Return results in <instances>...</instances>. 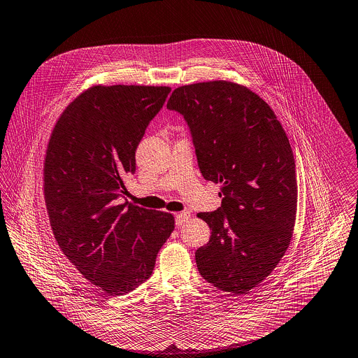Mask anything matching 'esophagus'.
<instances>
[{"label":"esophagus","mask_w":358,"mask_h":358,"mask_svg":"<svg viewBox=\"0 0 358 358\" xmlns=\"http://www.w3.org/2000/svg\"><path fill=\"white\" fill-rule=\"evenodd\" d=\"M188 219H189V213H187V212L177 213V215H176V226H177V227L182 226Z\"/></svg>","instance_id":"1"}]
</instances>
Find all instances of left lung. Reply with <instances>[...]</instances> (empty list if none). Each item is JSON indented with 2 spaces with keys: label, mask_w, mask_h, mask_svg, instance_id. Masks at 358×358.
I'll return each instance as SVG.
<instances>
[{
  "label": "left lung",
  "mask_w": 358,
  "mask_h": 358,
  "mask_svg": "<svg viewBox=\"0 0 358 358\" xmlns=\"http://www.w3.org/2000/svg\"><path fill=\"white\" fill-rule=\"evenodd\" d=\"M167 108L188 124L203 178L222 184V206L198 213L212 230L195 252L198 271L215 287L245 294L272 273L293 236L297 181L289 138L269 104L233 82L180 86Z\"/></svg>",
  "instance_id": "1"
}]
</instances>
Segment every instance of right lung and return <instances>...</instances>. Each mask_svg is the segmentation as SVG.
Instances as JSON below:
<instances>
[{"label":"right lung","mask_w":358,"mask_h":358,"mask_svg":"<svg viewBox=\"0 0 358 358\" xmlns=\"http://www.w3.org/2000/svg\"><path fill=\"white\" fill-rule=\"evenodd\" d=\"M167 86H93L58 118L45 152L44 198L54 237L82 276L122 296L148 280L174 230L170 213L121 202L135 152Z\"/></svg>","instance_id":"obj_1"}]
</instances>
